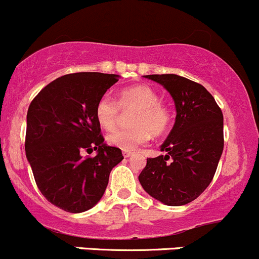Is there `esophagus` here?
<instances>
[{"instance_id": "34e87169", "label": "esophagus", "mask_w": 259, "mask_h": 259, "mask_svg": "<svg viewBox=\"0 0 259 259\" xmlns=\"http://www.w3.org/2000/svg\"><path fill=\"white\" fill-rule=\"evenodd\" d=\"M133 154V152H130V151H124L123 152V157L124 158H128V157H131V155Z\"/></svg>"}]
</instances>
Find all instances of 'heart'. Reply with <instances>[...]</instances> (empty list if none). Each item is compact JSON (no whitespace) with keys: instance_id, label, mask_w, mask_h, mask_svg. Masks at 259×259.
I'll return each instance as SVG.
<instances>
[{"instance_id":"obj_1","label":"heart","mask_w":259,"mask_h":259,"mask_svg":"<svg viewBox=\"0 0 259 259\" xmlns=\"http://www.w3.org/2000/svg\"><path fill=\"white\" fill-rule=\"evenodd\" d=\"M122 111L135 110L131 116L133 127L116 130L107 136V143L122 151H133L151 140V135L160 136L171 122L170 108L159 100V95L148 85H135L119 93L118 102L110 95H102L95 106V116L102 128L116 127Z\"/></svg>"}]
</instances>
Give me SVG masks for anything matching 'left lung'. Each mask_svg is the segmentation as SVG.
<instances>
[{
    "label": "left lung",
    "instance_id": "obj_1",
    "mask_svg": "<svg viewBox=\"0 0 259 259\" xmlns=\"http://www.w3.org/2000/svg\"><path fill=\"white\" fill-rule=\"evenodd\" d=\"M163 85L174 100L173 130L160 146L164 155L147 159L142 188L169 206L195 200L210 185L224 151V116L202 85L175 74L144 75Z\"/></svg>",
    "mask_w": 259,
    "mask_h": 259
}]
</instances>
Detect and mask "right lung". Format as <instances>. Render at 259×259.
Listing matches in <instances>:
<instances>
[{"mask_svg": "<svg viewBox=\"0 0 259 259\" xmlns=\"http://www.w3.org/2000/svg\"><path fill=\"white\" fill-rule=\"evenodd\" d=\"M118 75L75 73L58 77L30 102L26 155L43 196L64 211L84 212L104 195L108 177L123 159L104 143L95 116L99 99ZM96 150L95 157L82 153Z\"/></svg>", "mask_w": 259, "mask_h": 259, "instance_id": "add662e5", "label": "right lung"}]
</instances>
